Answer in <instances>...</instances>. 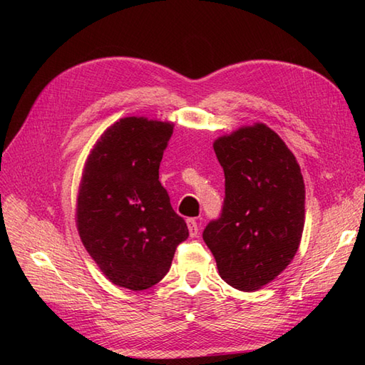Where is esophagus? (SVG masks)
Segmentation results:
<instances>
[{"label": "esophagus", "instance_id": "1", "mask_svg": "<svg viewBox=\"0 0 365 365\" xmlns=\"http://www.w3.org/2000/svg\"><path fill=\"white\" fill-rule=\"evenodd\" d=\"M187 224H188L190 235H191V237H197V234H199V224H197V221H196L195 218H190V220L187 221Z\"/></svg>", "mask_w": 365, "mask_h": 365}]
</instances>
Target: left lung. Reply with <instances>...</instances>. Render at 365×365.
Instances as JSON below:
<instances>
[{
	"label": "left lung",
	"instance_id": "8db88e82",
	"mask_svg": "<svg viewBox=\"0 0 365 365\" xmlns=\"http://www.w3.org/2000/svg\"><path fill=\"white\" fill-rule=\"evenodd\" d=\"M224 202L202 232L229 285L254 292L293 260L304 227V180L297 158L263 123L215 141Z\"/></svg>",
	"mask_w": 365,
	"mask_h": 365
}]
</instances>
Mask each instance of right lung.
<instances>
[{
  "label": "right lung",
  "mask_w": 365,
  "mask_h": 365,
  "mask_svg": "<svg viewBox=\"0 0 365 365\" xmlns=\"http://www.w3.org/2000/svg\"><path fill=\"white\" fill-rule=\"evenodd\" d=\"M173 131L169 122L123 118L98 139L83 173L81 242L105 276L130 290L158 284L190 235L158 180Z\"/></svg>",
  "instance_id": "add662e5"
}]
</instances>
